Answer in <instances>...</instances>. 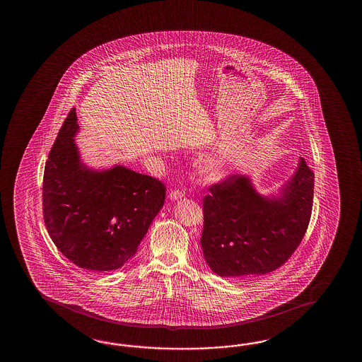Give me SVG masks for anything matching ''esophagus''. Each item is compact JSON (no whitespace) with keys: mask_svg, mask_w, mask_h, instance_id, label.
<instances>
[{"mask_svg":"<svg viewBox=\"0 0 362 362\" xmlns=\"http://www.w3.org/2000/svg\"><path fill=\"white\" fill-rule=\"evenodd\" d=\"M184 197L185 192H180V190H172V192L168 194V198H170V200L182 199Z\"/></svg>","mask_w":362,"mask_h":362,"instance_id":"1","label":"esophagus"}]
</instances>
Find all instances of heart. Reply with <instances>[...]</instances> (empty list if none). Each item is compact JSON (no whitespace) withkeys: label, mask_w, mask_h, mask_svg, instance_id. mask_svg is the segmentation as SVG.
Here are the masks:
<instances>
[{"label":"heart","mask_w":362,"mask_h":362,"mask_svg":"<svg viewBox=\"0 0 362 362\" xmlns=\"http://www.w3.org/2000/svg\"><path fill=\"white\" fill-rule=\"evenodd\" d=\"M230 159L226 154H214L200 163V175L206 181L215 182L223 180L229 172Z\"/></svg>","instance_id":"1"}]
</instances>
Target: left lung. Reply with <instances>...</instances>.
Listing matches in <instances>:
<instances>
[{
    "label": "left lung",
    "mask_w": 362,
    "mask_h": 362,
    "mask_svg": "<svg viewBox=\"0 0 362 362\" xmlns=\"http://www.w3.org/2000/svg\"><path fill=\"white\" fill-rule=\"evenodd\" d=\"M315 173L300 158L278 194L262 195L248 175H231L203 199L204 260L220 277L262 276L300 245L313 206Z\"/></svg>",
    "instance_id": "8db88e82"
}]
</instances>
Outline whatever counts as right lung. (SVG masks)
I'll list each match as a JSON object with an SVG mask.
<instances>
[{"instance_id":"right-lung-1","label":"right lung","mask_w":362,"mask_h":362,"mask_svg":"<svg viewBox=\"0 0 362 362\" xmlns=\"http://www.w3.org/2000/svg\"><path fill=\"white\" fill-rule=\"evenodd\" d=\"M77 132L72 108L45 164L44 221L55 246L78 268L119 269L162 209L165 186L124 165L89 168L75 144Z\"/></svg>"}]
</instances>
